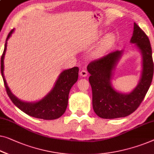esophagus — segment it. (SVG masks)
Wrapping results in <instances>:
<instances>
[{
    "label": "esophagus",
    "mask_w": 154,
    "mask_h": 154,
    "mask_svg": "<svg viewBox=\"0 0 154 154\" xmlns=\"http://www.w3.org/2000/svg\"><path fill=\"white\" fill-rule=\"evenodd\" d=\"M80 75H81V76H82V77H85V76H87V75H88V72H87V71H85V70L82 69V70L81 71V72H80Z\"/></svg>",
    "instance_id": "1"
}]
</instances>
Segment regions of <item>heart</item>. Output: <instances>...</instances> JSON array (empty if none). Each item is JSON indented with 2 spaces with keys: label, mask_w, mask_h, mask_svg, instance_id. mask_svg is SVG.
Returning <instances> with one entry per match:
<instances>
[{
  "label": "heart",
  "mask_w": 154,
  "mask_h": 154,
  "mask_svg": "<svg viewBox=\"0 0 154 154\" xmlns=\"http://www.w3.org/2000/svg\"><path fill=\"white\" fill-rule=\"evenodd\" d=\"M110 35H108V36L106 37V38L104 39L103 42H102L101 45L99 46V48L97 50V51L95 52L96 55H99L101 54V53H103V51L106 49V48L108 47L109 44H110Z\"/></svg>",
  "instance_id": "b5f03b06"
}]
</instances>
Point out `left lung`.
Masks as SVG:
<instances>
[{
  "instance_id": "obj_1",
  "label": "left lung",
  "mask_w": 154,
  "mask_h": 154,
  "mask_svg": "<svg viewBox=\"0 0 154 154\" xmlns=\"http://www.w3.org/2000/svg\"><path fill=\"white\" fill-rule=\"evenodd\" d=\"M131 43L135 44L141 53L142 71L137 85L130 93L117 92L111 84L113 71L124 51L109 53L88 65L90 73L89 81L92 90V106L94 112L103 119L126 117L133 113L143 101L151 85L153 75V62L150 42L144 31L134 23Z\"/></svg>"
}]
</instances>
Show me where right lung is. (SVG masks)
Instances as JSON below:
<instances>
[{
    "mask_svg": "<svg viewBox=\"0 0 154 154\" xmlns=\"http://www.w3.org/2000/svg\"><path fill=\"white\" fill-rule=\"evenodd\" d=\"M13 29L7 37L5 48L1 60V72L6 92L12 103L21 111L31 117L46 120L55 119L60 117L65 112L68 105L69 94L72 87L78 81L79 69L77 66L64 70L59 75L55 85L43 99L36 102H26L18 99L13 94L8 86L4 76V57H5L8 40L14 32Z\"/></svg>",
    "mask_w": 154,
    "mask_h": 154,
    "instance_id": "right-lung-1",
    "label": "right lung"
}]
</instances>
